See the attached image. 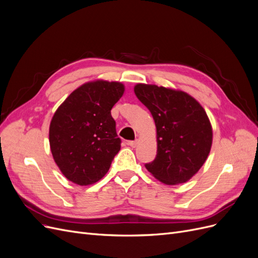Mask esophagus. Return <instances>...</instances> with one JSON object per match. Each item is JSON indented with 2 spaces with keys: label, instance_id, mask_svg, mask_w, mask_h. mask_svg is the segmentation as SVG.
I'll list each match as a JSON object with an SVG mask.
<instances>
[{
  "label": "esophagus",
  "instance_id": "obj_1",
  "mask_svg": "<svg viewBox=\"0 0 258 258\" xmlns=\"http://www.w3.org/2000/svg\"><path fill=\"white\" fill-rule=\"evenodd\" d=\"M127 144L131 147H136L138 145V140H136V141H128Z\"/></svg>",
  "mask_w": 258,
  "mask_h": 258
}]
</instances>
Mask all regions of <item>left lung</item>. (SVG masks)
<instances>
[{
	"label": "left lung",
	"mask_w": 258,
	"mask_h": 258,
	"mask_svg": "<svg viewBox=\"0 0 258 258\" xmlns=\"http://www.w3.org/2000/svg\"><path fill=\"white\" fill-rule=\"evenodd\" d=\"M138 99L150 110L157 129V155L145 168L167 185L196 174L212 145V127L196 100L178 90L138 84Z\"/></svg>",
	"instance_id": "1"
}]
</instances>
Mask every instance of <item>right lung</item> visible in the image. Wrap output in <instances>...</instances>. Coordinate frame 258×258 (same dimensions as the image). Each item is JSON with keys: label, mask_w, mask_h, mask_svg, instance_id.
Listing matches in <instances>:
<instances>
[{"label": "right lung", "mask_w": 258, "mask_h": 258, "mask_svg": "<svg viewBox=\"0 0 258 258\" xmlns=\"http://www.w3.org/2000/svg\"><path fill=\"white\" fill-rule=\"evenodd\" d=\"M123 85L97 81L74 90L54 113L49 127L52 157L63 175L82 186L102 178L120 150L111 115Z\"/></svg>", "instance_id": "right-lung-1"}]
</instances>
